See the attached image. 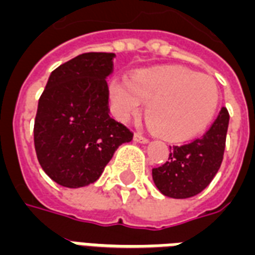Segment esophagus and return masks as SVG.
<instances>
[{"instance_id": "obj_1", "label": "esophagus", "mask_w": 255, "mask_h": 255, "mask_svg": "<svg viewBox=\"0 0 255 255\" xmlns=\"http://www.w3.org/2000/svg\"><path fill=\"white\" fill-rule=\"evenodd\" d=\"M134 141L138 143H148L149 142V139L145 138V137L139 134V133H134Z\"/></svg>"}]
</instances>
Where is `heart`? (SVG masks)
<instances>
[{
	"instance_id": "obj_1",
	"label": "heart",
	"mask_w": 255,
	"mask_h": 255,
	"mask_svg": "<svg viewBox=\"0 0 255 255\" xmlns=\"http://www.w3.org/2000/svg\"><path fill=\"white\" fill-rule=\"evenodd\" d=\"M113 114L121 122L138 117L142 102L149 128L158 137L181 142L207 129L219 105L215 80L176 66L138 70L130 80L109 83Z\"/></svg>"
}]
</instances>
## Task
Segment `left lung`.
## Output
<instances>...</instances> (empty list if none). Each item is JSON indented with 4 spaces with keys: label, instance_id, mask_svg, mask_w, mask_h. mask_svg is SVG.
I'll use <instances>...</instances> for the list:
<instances>
[{
    "label": "left lung",
    "instance_id": "8db88e82",
    "mask_svg": "<svg viewBox=\"0 0 255 255\" xmlns=\"http://www.w3.org/2000/svg\"><path fill=\"white\" fill-rule=\"evenodd\" d=\"M229 112L222 107L206 134L179 146H172L168 161L153 168L157 189L168 198L187 199L206 188L221 168L225 153Z\"/></svg>",
    "mask_w": 255,
    "mask_h": 255
}]
</instances>
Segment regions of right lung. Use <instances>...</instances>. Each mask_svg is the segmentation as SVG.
<instances>
[{
  "label": "right lung",
  "instance_id": "obj_1",
  "mask_svg": "<svg viewBox=\"0 0 255 255\" xmlns=\"http://www.w3.org/2000/svg\"><path fill=\"white\" fill-rule=\"evenodd\" d=\"M114 53L89 52L51 72L34 120V149L43 171L62 187L93 184L133 133L109 116L107 76Z\"/></svg>",
  "mask_w": 255,
  "mask_h": 255
}]
</instances>
